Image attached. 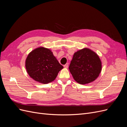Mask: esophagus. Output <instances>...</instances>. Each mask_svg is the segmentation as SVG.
<instances>
[{
    "label": "esophagus",
    "instance_id": "obj_1",
    "mask_svg": "<svg viewBox=\"0 0 127 127\" xmlns=\"http://www.w3.org/2000/svg\"><path fill=\"white\" fill-rule=\"evenodd\" d=\"M64 67L65 68H67L68 67V64H65L64 65Z\"/></svg>",
    "mask_w": 127,
    "mask_h": 127
}]
</instances>
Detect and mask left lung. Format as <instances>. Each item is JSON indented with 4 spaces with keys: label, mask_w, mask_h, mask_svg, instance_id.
<instances>
[{
    "label": "left lung",
    "mask_w": 127,
    "mask_h": 127,
    "mask_svg": "<svg viewBox=\"0 0 127 127\" xmlns=\"http://www.w3.org/2000/svg\"><path fill=\"white\" fill-rule=\"evenodd\" d=\"M101 62L98 55L87 48L74 54L69 67L74 80L81 85L95 81L101 72Z\"/></svg>",
    "instance_id": "1"
}]
</instances>
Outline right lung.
Instances as JSON below:
<instances>
[{"mask_svg": "<svg viewBox=\"0 0 127 127\" xmlns=\"http://www.w3.org/2000/svg\"><path fill=\"white\" fill-rule=\"evenodd\" d=\"M25 66L30 77L43 84L53 81L64 68L52 52L42 47L30 52L26 58Z\"/></svg>", "mask_w": 127, "mask_h": 127, "instance_id": "add662e5", "label": "right lung"}]
</instances>
